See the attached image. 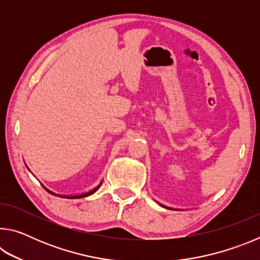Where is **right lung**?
Returning a JSON list of instances; mask_svg holds the SVG:
<instances>
[{"mask_svg":"<svg viewBox=\"0 0 260 260\" xmlns=\"http://www.w3.org/2000/svg\"><path fill=\"white\" fill-rule=\"evenodd\" d=\"M101 184H102V182H101L100 184H98V186H96L95 188H93L91 189V190H89V191H87V192H83V193H81V195H77V196H68L69 199H81V197H86V196H89V195H91V193H94L96 190H98V189L100 188V186ZM49 191V190H48Z\"/></svg>","mask_w":260,"mask_h":260,"instance_id":"add662e5","label":"right lung"}]
</instances>
